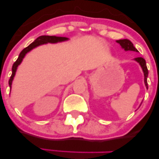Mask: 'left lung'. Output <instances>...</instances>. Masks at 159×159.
Listing matches in <instances>:
<instances>
[{"instance_id": "left-lung-1", "label": "left lung", "mask_w": 159, "mask_h": 159, "mask_svg": "<svg viewBox=\"0 0 159 159\" xmlns=\"http://www.w3.org/2000/svg\"><path fill=\"white\" fill-rule=\"evenodd\" d=\"M116 43H119L121 45V47L124 48L125 51H133V52H138V51L134 48V45L132 44V42L129 39H120L116 40ZM134 60L139 63V64L141 66L142 69H143V72L144 74V83H145L146 87L148 89V84H147V77H148V69H147V64H146V61L143 59V57H136L134 58Z\"/></svg>"}]
</instances>
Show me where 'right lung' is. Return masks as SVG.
Segmentation results:
<instances>
[{
	"instance_id": "right-lung-1",
	"label": "right lung",
	"mask_w": 159,
	"mask_h": 159,
	"mask_svg": "<svg viewBox=\"0 0 159 159\" xmlns=\"http://www.w3.org/2000/svg\"><path fill=\"white\" fill-rule=\"evenodd\" d=\"M69 39L66 37H61V36H39V37L36 39L35 41L33 42L31 44H30L28 46L26 47L25 48H24L22 51H21V53L19 54V57L16 60V61L13 63L12 68V75L9 80V85H10V90H11V86H12V80H13L14 76L16 75V69H17V67L19 66V65L21 63L23 58L25 57V56L26 55L27 52H29L30 51H31L33 48H36V47L39 46V45L46 44V43H59V42H63L66 41V40H68Z\"/></svg>"
}]
</instances>
